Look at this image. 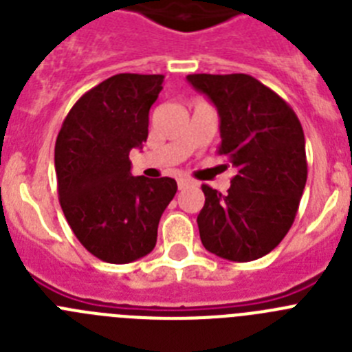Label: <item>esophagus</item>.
<instances>
[{"instance_id": "34e87169", "label": "esophagus", "mask_w": 352, "mask_h": 352, "mask_svg": "<svg viewBox=\"0 0 352 352\" xmlns=\"http://www.w3.org/2000/svg\"><path fill=\"white\" fill-rule=\"evenodd\" d=\"M188 185H192V182L188 178H179L178 179V188H179V190H182V188H185V186H188Z\"/></svg>"}]
</instances>
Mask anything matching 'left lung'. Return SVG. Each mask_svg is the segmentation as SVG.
I'll return each mask as SVG.
<instances>
[{
  "label": "left lung",
  "mask_w": 352,
  "mask_h": 352,
  "mask_svg": "<svg viewBox=\"0 0 352 352\" xmlns=\"http://www.w3.org/2000/svg\"><path fill=\"white\" fill-rule=\"evenodd\" d=\"M186 80L219 111V153L236 169L226 195L203 185L201 241L222 259H259L287 234L303 195L307 155L300 120L287 102L247 74H192Z\"/></svg>",
  "instance_id": "8db88e82"
}]
</instances>
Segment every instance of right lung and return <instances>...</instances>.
<instances>
[{"label": "right lung", "mask_w": 352, "mask_h": 352, "mask_svg": "<svg viewBox=\"0 0 352 352\" xmlns=\"http://www.w3.org/2000/svg\"><path fill=\"white\" fill-rule=\"evenodd\" d=\"M164 76L118 74L84 93L61 125L54 148L61 210L82 247L126 264L148 256L178 185L132 176L130 149L148 139L149 109Z\"/></svg>", "instance_id": "add662e5"}]
</instances>
